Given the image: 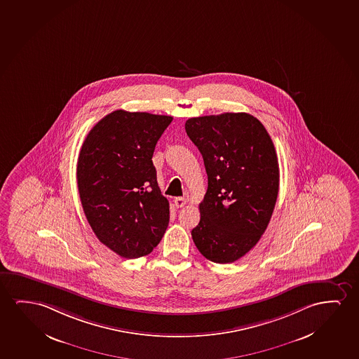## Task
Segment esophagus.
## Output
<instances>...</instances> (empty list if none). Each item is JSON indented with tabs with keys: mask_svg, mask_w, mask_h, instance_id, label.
Segmentation results:
<instances>
[{
	"mask_svg": "<svg viewBox=\"0 0 359 359\" xmlns=\"http://www.w3.org/2000/svg\"><path fill=\"white\" fill-rule=\"evenodd\" d=\"M173 202H175V205H176L177 208H182L187 204V199L184 197H176Z\"/></svg>",
	"mask_w": 359,
	"mask_h": 359,
	"instance_id": "1",
	"label": "esophagus"
}]
</instances>
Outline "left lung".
<instances>
[{
  "instance_id": "left-lung-1",
  "label": "left lung",
  "mask_w": 359,
  "mask_h": 359,
  "mask_svg": "<svg viewBox=\"0 0 359 359\" xmlns=\"http://www.w3.org/2000/svg\"><path fill=\"white\" fill-rule=\"evenodd\" d=\"M184 126L208 175L193 241L209 261L235 262L259 241L277 202L279 166L272 139L248 113L197 116Z\"/></svg>"
}]
</instances>
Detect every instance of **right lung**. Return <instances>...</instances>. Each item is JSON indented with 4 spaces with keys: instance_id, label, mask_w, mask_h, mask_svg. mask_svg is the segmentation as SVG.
<instances>
[{
    "instance_id": "1",
    "label": "right lung",
    "mask_w": 359,
    "mask_h": 359,
    "mask_svg": "<svg viewBox=\"0 0 359 359\" xmlns=\"http://www.w3.org/2000/svg\"><path fill=\"white\" fill-rule=\"evenodd\" d=\"M170 116L123 109L107 114L82 144L77 187L97 238L124 258L147 256L161 241L170 204L152 155Z\"/></svg>"
}]
</instances>
